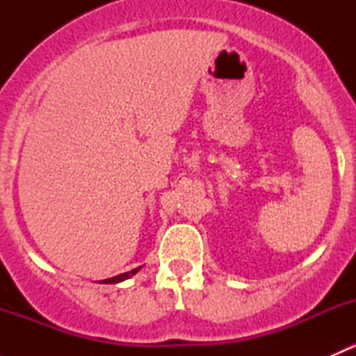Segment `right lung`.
Listing matches in <instances>:
<instances>
[{"mask_svg":"<svg viewBox=\"0 0 356 356\" xmlns=\"http://www.w3.org/2000/svg\"><path fill=\"white\" fill-rule=\"evenodd\" d=\"M139 270H141V267L134 268V270H131V272H124V274H120V275H115V277L105 279V281H99V282H102V284H117V282H122V281H125V279L132 277V275H134L136 272H139Z\"/></svg>","mask_w":356,"mask_h":356,"instance_id":"add662e5","label":"right lung"}]
</instances>
